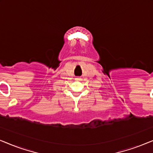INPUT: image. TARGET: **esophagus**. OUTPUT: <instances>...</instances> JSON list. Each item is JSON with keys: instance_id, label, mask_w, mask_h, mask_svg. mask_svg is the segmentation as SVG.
Returning a JSON list of instances; mask_svg holds the SVG:
<instances>
[{"instance_id": "esophagus-1", "label": "esophagus", "mask_w": 153, "mask_h": 153, "mask_svg": "<svg viewBox=\"0 0 153 153\" xmlns=\"http://www.w3.org/2000/svg\"><path fill=\"white\" fill-rule=\"evenodd\" d=\"M76 80H77V81H79V80H80V79H79V78H76Z\"/></svg>"}]
</instances>
